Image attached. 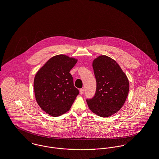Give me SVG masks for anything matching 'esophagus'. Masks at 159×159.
Returning a JSON list of instances; mask_svg holds the SVG:
<instances>
[{
	"mask_svg": "<svg viewBox=\"0 0 159 159\" xmlns=\"http://www.w3.org/2000/svg\"><path fill=\"white\" fill-rule=\"evenodd\" d=\"M84 93V88L80 89V93L81 95H82Z\"/></svg>",
	"mask_w": 159,
	"mask_h": 159,
	"instance_id": "1",
	"label": "esophagus"
}]
</instances>
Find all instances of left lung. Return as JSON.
Segmentation results:
<instances>
[{
  "label": "left lung",
  "instance_id": "obj_1",
  "mask_svg": "<svg viewBox=\"0 0 159 159\" xmlns=\"http://www.w3.org/2000/svg\"><path fill=\"white\" fill-rule=\"evenodd\" d=\"M93 66L96 91L93 97L86 102L92 112L101 117H108L124 105L129 91V82L120 66L108 56L98 57Z\"/></svg>",
  "mask_w": 159,
  "mask_h": 159
}]
</instances>
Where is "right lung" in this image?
Masks as SVG:
<instances>
[{"mask_svg": "<svg viewBox=\"0 0 159 159\" xmlns=\"http://www.w3.org/2000/svg\"><path fill=\"white\" fill-rule=\"evenodd\" d=\"M77 59L59 55L52 57L35 76L36 100L48 115L58 116L68 111L79 93L70 73Z\"/></svg>", "mask_w": 159, "mask_h": 159, "instance_id": "right-lung-1", "label": "right lung"}]
</instances>
